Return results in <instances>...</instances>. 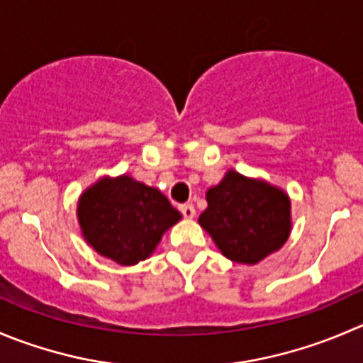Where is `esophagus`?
Returning <instances> with one entry per match:
<instances>
[{
	"label": "esophagus",
	"instance_id": "1",
	"mask_svg": "<svg viewBox=\"0 0 363 363\" xmlns=\"http://www.w3.org/2000/svg\"><path fill=\"white\" fill-rule=\"evenodd\" d=\"M179 211H181L182 216H184V218H195V214H196L193 203H182V206L179 207Z\"/></svg>",
	"mask_w": 363,
	"mask_h": 363
}]
</instances>
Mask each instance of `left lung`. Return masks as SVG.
<instances>
[{
  "mask_svg": "<svg viewBox=\"0 0 363 363\" xmlns=\"http://www.w3.org/2000/svg\"><path fill=\"white\" fill-rule=\"evenodd\" d=\"M199 221L227 259L255 264L289 238L291 202L282 189L230 170L207 191Z\"/></svg>",
  "mask_w": 363,
  "mask_h": 363,
  "instance_id": "8db88e82",
  "label": "left lung"
}]
</instances>
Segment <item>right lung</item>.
<instances>
[{"mask_svg": "<svg viewBox=\"0 0 363 363\" xmlns=\"http://www.w3.org/2000/svg\"><path fill=\"white\" fill-rule=\"evenodd\" d=\"M77 220L94 250L122 266H133L154 252L164 230L181 220V213L156 188L122 175L84 191Z\"/></svg>", "mask_w": 363, "mask_h": 363, "instance_id": "1", "label": "right lung"}]
</instances>
